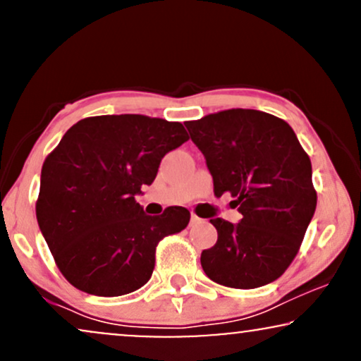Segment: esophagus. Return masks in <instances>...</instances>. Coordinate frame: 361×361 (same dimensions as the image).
I'll use <instances>...</instances> for the list:
<instances>
[{"label": "esophagus", "mask_w": 361, "mask_h": 361, "mask_svg": "<svg viewBox=\"0 0 361 361\" xmlns=\"http://www.w3.org/2000/svg\"><path fill=\"white\" fill-rule=\"evenodd\" d=\"M202 221H204V219H201V218H199V216H196V214L190 216V226H196V224H201Z\"/></svg>", "instance_id": "34e87169"}]
</instances>
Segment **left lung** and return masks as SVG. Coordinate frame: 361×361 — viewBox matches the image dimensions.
<instances>
[{
	"instance_id": "8db88e82",
	"label": "left lung",
	"mask_w": 361,
	"mask_h": 361,
	"mask_svg": "<svg viewBox=\"0 0 361 361\" xmlns=\"http://www.w3.org/2000/svg\"><path fill=\"white\" fill-rule=\"evenodd\" d=\"M214 194L231 192L240 223L213 218L218 241L202 250L207 277L233 289L277 281L298 255L316 211L311 160L294 130L257 109H226L185 121Z\"/></svg>"
}]
</instances>
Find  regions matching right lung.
<instances>
[{
	"label": "right lung",
	"mask_w": 361,
	"mask_h": 361,
	"mask_svg": "<svg viewBox=\"0 0 361 361\" xmlns=\"http://www.w3.org/2000/svg\"><path fill=\"white\" fill-rule=\"evenodd\" d=\"M188 140L177 121L106 114L75 123L47 157L37 221L75 289L116 298L150 281L155 247L184 230L190 213L171 206L148 216L135 197L154 182L164 155Z\"/></svg>",
	"instance_id": "1"
}]
</instances>
